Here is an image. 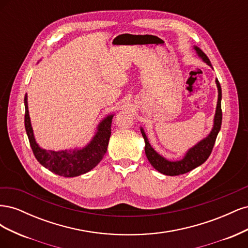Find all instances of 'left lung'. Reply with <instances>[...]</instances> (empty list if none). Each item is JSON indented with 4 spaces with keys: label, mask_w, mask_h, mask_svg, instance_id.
Here are the masks:
<instances>
[{
    "label": "left lung",
    "mask_w": 248,
    "mask_h": 248,
    "mask_svg": "<svg viewBox=\"0 0 248 248\" xmlns=\"http://www.w3.org/2000/svg\"><path fill=\"white\" fill-rule=\"evenodd\" d=\"M193 48L196 49L198 56L202 60V62H205L207 65L212 67L211 62H210V60L205 55L204 51L200 49L198 46H194ZM215 82L217 86V90H218V99H217V106L215 110L212 130L210 131V133L205 139H202L201 141L198 142L197 145H194L192 148H190L188 151L186 152L185 156L182 159L170 161V160H168L167 158H164V157L161 156L160 154L157 153L151 147V145H150L144 129L140 127L141 136L145 140V152H146L147 158L149 162L151 163V166L155 170L161 172V174L168 175V176H178V175L185 174V172H188L191 170L200 167L201 164H202L208 159V157L210 156V154H211L216 138H217V134H218L220 130L221 121H222L221 87L217 78L215 79Z\"/></svg>",
    "instance_id": "8db88e82"
}]
</instances>
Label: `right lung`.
Returning <instances> with one entry per match:
<instances>
[{
	"label": "right lung",
	"mask_w": 248,
	"mask_h": 248,
	"mask_svg": "<svg viewBox=\"0 0 248 248\" xmlns=\"http://www.w3.org/2000/svg\"><path fill=\"white\" fill-rule=\"evenodd\" d=\"M25 127L30 145L38 162L48 170L63 177H77L90 171L103 158L107 153L111 133V120L108 115L97 126L95 136L88 145L80 149L51 151L39 147L36 142L28 108V95L25 96Z\"/></svg>",
	"instance_id": "right-lung-1"
}]
</instances>
